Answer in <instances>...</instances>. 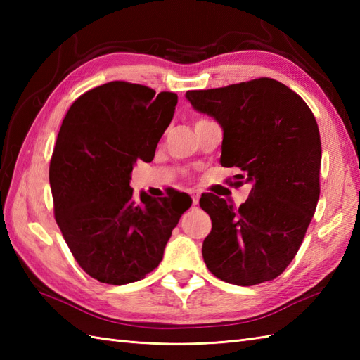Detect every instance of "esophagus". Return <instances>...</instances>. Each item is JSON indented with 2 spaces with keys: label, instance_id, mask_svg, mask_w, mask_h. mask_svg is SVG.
Segmentation results:
<instances>
[{
  "label": "esophagus",
  "instance_id": "obj_1",
  "mask_svg": "<svg viewBox=\"0 0 360 360\" xmlns=\"http://www.w3.org/2000/svg\"><path fill=\"white\" fill-rule=\"evenodd\" d=\"M192 201H193V205H198V202H200V195L193 193V195H192Z\"/></svg>",
  "mask_w": 360,
  "mask_h": 360
}]
</instances>
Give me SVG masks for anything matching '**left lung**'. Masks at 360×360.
<instances>
[{"mask_svg":"<svg viewBox=\"0 0 360 360\" xmlns=\"http://www.w3.org/2000/svg\"><path fill=\"white\" fill-rule=\"evenodd\" d=\"M186 98L223 128L221 165L241 168L238 178L252 184L238 209L202 195L212 219L204 263L232 285L274 280L292 262L319 201L322 143L314 114L292 89L267 77L187 91Z\"/></svg>","mask_w":360,"mask_h":360,"instance_id":"left-lung-1","label":"left lung"}]
</instances>
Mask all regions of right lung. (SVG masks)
Returning <instances> with one entry per match:
<instances>
[{
    "mask_svg": "<svg viewBox=\"0 0 360 360\" xmlns=\"http://www.w3.org/2000/svg\"><path fill=\"white\" fill-rule=\"evenodd\" d=\"M176 103L174 93L110 82L80 96L60 127L49 165L53 215L82 269L101 283L127 285L156 269L192 205L179 192L134 200L129 187L136 160L155 158Z\"/></svg>",
    "mask_w": 360,
    "mask_h": 360,
    "instance_id": "1",
    "label": "right lung"
}]
</instances>
